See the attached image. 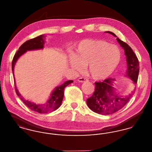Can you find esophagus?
<instances>
[{"mask_svg": "<svg viewBox=\"0 0 152 152\" xmlns=\"http://www.w3.org/2000/svg\"><path fill=\"white\" fill-rule=\"evenodd\" d=\"M77 81L80 83H83V82L88 81V80L87 79H85V78H83V77H80L79 79L77 80Z\"/></svg>", "mask_w": 152, "mask_h": 152, "instance_id": "34e87169", "label": "esophagus"}]
</instances>
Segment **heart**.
<instances>
[{
  "mask_svg": "<svg viewBox=\"0 0 152 152\" xmlns=\"http://www.w3.org/2000/svg\"><path fill=\"white\" fill-rule=\"evenodd\" d=\"M121 51L118 46L101 40H83L75 50L74 56L69 57L71 66L81 71L88 66V72L95 80L109 77L120 63Z\"/></svg>",
  "mask_w": 152,
  "mask_h": 152,
  "instance_id": "heart-1",
  "label": "heart"
}]
</instances>
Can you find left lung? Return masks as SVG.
<instances>
[{
	"label": "left lung",
	"instance_id": "obj_1",
	"mask_svg": "<svg viewBox=\"0 0 152 152\" xmlns=\"http://www.w3.org/2000/svg\"><path fill=\"white\" fill-rule=\"evenodd\" d=\"M117 37L116 40L124 50L127 64L125 76L132 80L136 85L139 73V63L137 56L128 44L121 40L116 35L110 31L105 32ZM115 80L109 78L102 82H96L95 91L91 97L87 100L88 107L95 113L102 115H112L118 111L128 103L134 93V90L128 96H120L114 86Z\"/></svg>",
	"mask_w": 152,
	"mask_h": 152
}]
</instances>
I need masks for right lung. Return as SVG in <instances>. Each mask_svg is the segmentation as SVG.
Segmentation results:
<instances>
[{
	"label": "right lung",
	"instance_id": "1",
	"mask_svg": "<svg viewBox=\"0 0 152 152\" xmlns=\"http://www.w3.org/2000/svg\"><path fill=\"white\" fill-rule=\"evenodd\" d=\"M45 36L44 35H42L36 37L35 38L30 39L24 43L20 47L19 50L17 51V52L15 55L14 58L12 60V71L14 75V77L15 65L18 58L27 51L43 49L44 44L45 43ZM73 82V81L72 80H68L62 85L56 87L52 91L50 98L47 102H45V103L43 104H36L33 102L27 100L22 97V95L19 92L17 89L14 77L15 87L17 95L30 109L39 113H47L48 112L54 111L58 108L61 105V102L64 97V88Z\"/></svg>",
	"mask_w": 152,
	"mask_h": 152
}]
</instances>
